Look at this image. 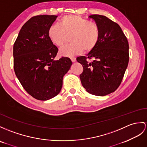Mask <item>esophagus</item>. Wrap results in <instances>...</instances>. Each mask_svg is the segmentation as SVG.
<instances>
[{
  "instance_id": "esophagus-1",
  "label": "esophagus",
  "mask_w": 147,
  "mask_h": 147,
  "mask_svg": "<svg viewBox=\"0 0 147 147\" xmlns=\"http://www.w3.org/2000/svg\"><path fill=\"white\" fill-rule=\"evenodd\" d=\"M70 59H71V62H75L76 61V57H71Z\"/></svg>"
}]
</instances>
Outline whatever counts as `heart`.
<instances>
[{"label":"heart","mask_w":147,"mask_h":147,"mask_svg":"<svg viewBox=\"0 0 147 147\" xmlns=\"http://www.w3.org/2000/svg\"><path fill=\"white\" fill-rule=\"evenodd\" d=\"M71 35L70 44L60 50L62 56L71 57L80 54L84 51L90 52L97 45L100 37L98 26L78 16H65L59 24H53L49 27L48 36L53 44L61 47L67 35Z\"/></svg>","instance_id":"1"}]
</instances>
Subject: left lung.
<instances>
[{
  "instance_id": "1",
  "label": "left lung",
  "mask_w": 147,
  "mask_h": 147,
  "mask_svg": "<svg viewBox=\"0 0 147 147\" xmlns=\"http://www.w3.org/2000/svg\"><path fill=\"white\" fill-rule=\"evenodd\" d=\"M89 17L98 26L100 37L87 57L77 58L84 69L80 78L89 94L105 96L115 92L122 81L129 61V45L119 24L104 16ZM87 59L93 60L89 63Z\"/></svg>"
}]
</instances>
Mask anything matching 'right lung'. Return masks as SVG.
<instances>
[{"mask_svg":"<svg viewBox=\"0 0 147 147\" xmlns=\"http://www.w3.org/2000/svg\"><path fill=\"white\" fill-rule=\"evenodd\" d=\"M57 16L32 17L24 24L13 44V69L28 94L39 100L58 95L63 77L72 64L69 57L54 60L58 48L48 36Z\"/></svg>","mask_w":147,"mask_h":147,"instance_id":"1","label":"right lung"}]
</instances>
